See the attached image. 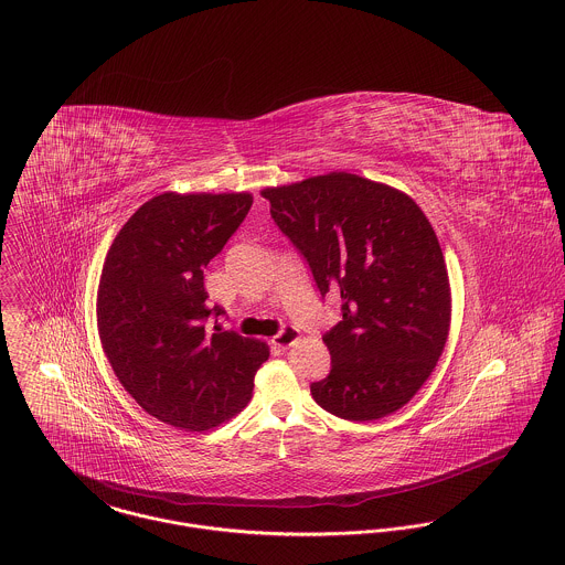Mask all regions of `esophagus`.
<instances>
[{"mask_svg":"<svg viewBox=\"0 0 565 565\" xmlns=\"http://www.w3.org/2000/svg\"><path fill=\"white\" fill-rule=\"evenodd\" d=\"M297 340H299V331H297L296 327H285L280 333H276L271 338L274 347H278V349H289V347L296 344Z\"/></svg>","mask_w":565,"mask_h":565,"instance_id":"1","label":"esophagus"}]
</instances>
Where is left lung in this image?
Wrapping results in <instances>:
<instances>
[{
    "label": "left lung",
    "instance_id": "8db88e82",
    "mask_svg": "<svg viewBox=\"0 0 565 565\" xmlns=\"http://www.w3.org/2000/svg\"><path fill=\"white\" fill-rule=\"evenodd\" d=\"M269 214L342 321L323 335L329 376L315 402L347 420L406 406L431 376L450 329V282L438 236L404 191L349 172L266 186Z\"/></svg>",
    "mask_w": 565,
    "mask_h": 565
}]
</instances>
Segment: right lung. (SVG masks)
<instances>
[{"label":"right lung","instance_id":"add662e5","mask_svg":"<svg viewBox=\"0 0 565 565\" xmlns=\"http://www.w3.org/2000/svg\"><path fill=\"white\" fill-rule=\"evenodd\" d=\"M253 206L242 193L154 195L120 227L97 287V331L120 385L150 416L206 431L253 397L266 342L206 319L204 268Z\"/></svg>","mask_w":565,"mask_h":565}]
</instances>
